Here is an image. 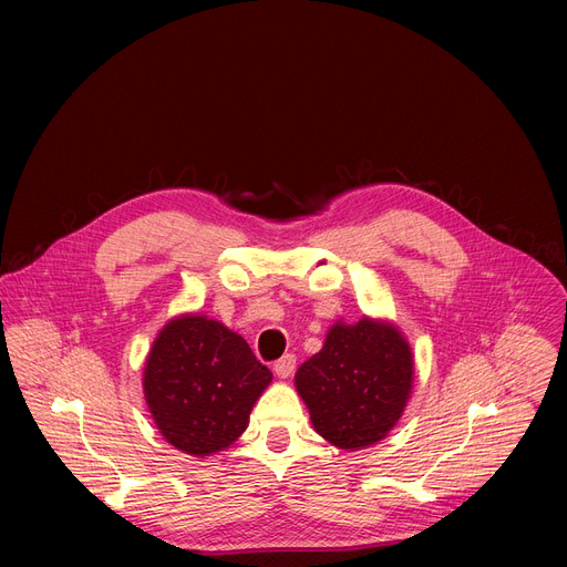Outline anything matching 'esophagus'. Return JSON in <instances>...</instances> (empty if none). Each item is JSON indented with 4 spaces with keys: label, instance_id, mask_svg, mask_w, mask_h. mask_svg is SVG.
Returning a JSON list of instances; mask_svg holds the SVG:
<instances>
[{
    "label": "esophagus",
    "instance_id": "esophagus-1",
    "mask_svg": "<svg viewBox=\"0 0 567 567\" xmlns=\"http://www.w3.org/2000/svg\"><path fill=\"white\" fill-rule=\"evenodd\" d=\"M274 370H276V374H278L280 379L291 377V374H293V370H296V357H293V354H285L282 359H278V361H276Z\"/></svg>",
    "mask_w": 567,
    "mask_h": 567
}]
</instances>
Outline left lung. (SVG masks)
Here are the masks:
<instances>
[{"label":"left lung","instance_id":"obj_1","mask_svg":"<svg viewBox=\"0 0 567 567\" xmlns=\"http://www.w3.org/2000/svg\"><path fill=\"white\" fill-rule=\"evenodd\" d=\"M409 341L385 320L337 322L326 346L296 372V390L313 431L330 444L357 451L383 440L399 422L413 388Z\"/></svg>","mask_w":567,"mask_h":567}]
</instances>
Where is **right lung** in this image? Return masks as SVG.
<instances>
[{
  "label": "right lung",
  "instance_id": "add662e5",
  "mask_svg": "<svg viewBox=\"0 0 567 567\" xmlns=\"http://www.w3.org/2000/svg\"><path fill=\"white\" fill-rule=\"evenodd\" d=\"M274 374L221 322L184 313L158 332L143 370V394L158 433L182 453L206 457L249 426Z\"/></svg>",
  "mask_w": 567,
  "mask_h": 567
}]
</instances>
